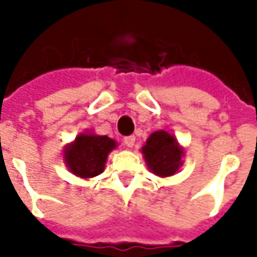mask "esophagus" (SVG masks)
<instances>
[{"label":"esophagus","instance_id":"1","mask_svg":"<svg viewBox=\"0 0 257 257\" xmlns=\"http://www.w3.org/2000/svg\"><path fill=\"white\" fill-rule=\"evenodd\" d=\"M123 145L126 146L128 149L134 147V146H135V136H128V138H125V139H123Z\"/></svg>","mask_w":257,"mask_h":257}]
</instances>
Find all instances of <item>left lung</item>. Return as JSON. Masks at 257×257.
Returning <instances> with one entry per match:
<instances>
[{
  "mask_svg": "<svg viewBox=\"0 0 257 257\" xmlns=\"http://www.w3.org/2000/svg\"><path fill=\"white\" fill-rule=\"evenodd\" d=\"M140 151L150 172L160 178L173 176L183 165L184 149L172 134L164 129L153 132Z\"/></svg>",
  "mask_w": 257,
  "mask_h": 257,
  "instance_id": "8db88e82",
  "label": "left lung"
}]
</instances>
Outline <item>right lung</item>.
Wrapping results in <instances>:
<instances>
[{
  "label": "right lung",
  "instance_id": "1",
  "mask_svg": "<svg viewBox=\"0 0 257 257\" xmlns=\"http://www.w3.org/2000/svg\"><path fill=\"white\" fill-rule=\"evenodd\" d=\"M117 146V142L111 138L96 135L88 129L64 146V164L78 178H95L104 171L107 157Z\"/></svg>",
  "mask_w": 257,
  "mask_h": 257
}]
</instances>
